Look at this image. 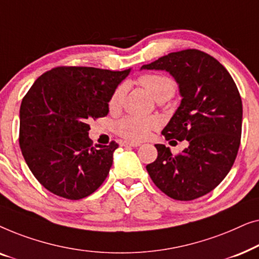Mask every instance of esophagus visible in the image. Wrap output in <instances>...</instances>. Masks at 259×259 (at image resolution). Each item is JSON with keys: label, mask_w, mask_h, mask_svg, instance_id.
Instances as JSON below:
<instances>
[{"label": "esophagus", "mask_w": 259, "mask_h": 259, "mask_svg": "<svg viewBox=\"0 0 259 259\" xmlns=\"http://www.w3.org/2000/svg\"><path fill=\"white\" fill-rule=\"evenodd\" d=\"M140 145V143H134V141H123L122 143V146L125 147H139Z\"/></svg>", "instance_id": "34e87169"}]
</instances>
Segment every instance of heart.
<instances>
[{
    "mask_svg": "<svg viewBox=\"0 0 259 259\" xmlns=\"http://www.w3.org/2000/svg\"><path fill=\"white\" fill-rule=\"evenodd\" d=\"M138 81L157 101L164 99L168 100L176 92L175 81L162 74H144ZM125 93L126 88L123 84L115 88L108 101V107L111 111H116L121 107ZM155 127H157V121L154 119L128 115L116 123V132L125 139L138 141L147 138L151 131Z\"/></svg>",
    "mask_w": 259,
    "mask_h": 259,
    "instance_id": "b5f03b06",
    "label": "heart"
}]
</instances>
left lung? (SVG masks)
Returning <instances> with one entry per match:
<instances>
[{
  "instance_id": "left-lung-1",
  "label": "left lung",
  "mask_w": 259,
  "mask_h": 259,
  "mask_svg": "<svg viewBox=\"0 0 259 259\" xmlns=\"http://www.w3.org/2000/svg\"><path fill=\"white\" fill-rule=\"evenodd\" d=\"M141 69L166 70L175 77L183 99L161 133L166 140L189 143L177 155L155 145L158 157L146 166L148 175L176 200L205 196L222 183L238 153L243 105L235 81L222 63L198 49L169 53Z\"/></svg>"
}]
</instances>
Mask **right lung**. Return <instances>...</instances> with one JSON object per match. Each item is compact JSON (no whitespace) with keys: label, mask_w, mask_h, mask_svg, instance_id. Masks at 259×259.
<instances>
[{"label":"right lung","mask_w":259,"mask_h":259,"mask_svg":"<svg viewBox=\"0 0 259 259\" xmlns=\"http://www.w3.org/2000/svg\"><path fill=\"white\" fill-rule=\"evenodd\" d=\"M131 69L56 67L38 77L20 107V147L44 187L82 199L107 178L119 145H95L88 121L108 114L109 98Z\"/></svg>","instance_id":"obj_1"}]
</instances>
